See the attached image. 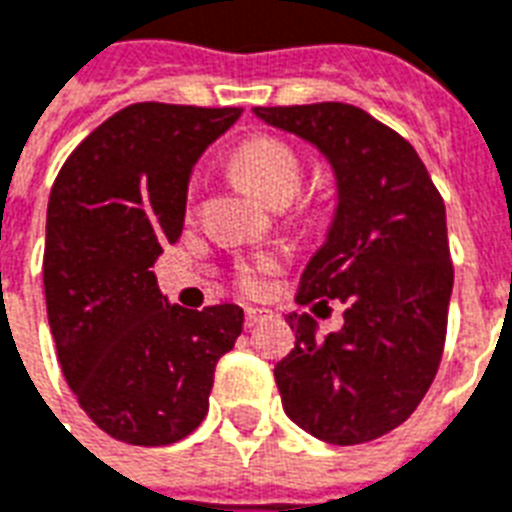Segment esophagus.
<instances>
[{"label": "esophagus", "instance_id": "1", "mask_svg": "<svg viewBox=\"0 0 512 512\" xmlns=\"http://www.w3.org/2000/svg\"><path fill=\"white\" fill-rule=\"evenodd\" d=\"M244 314H247V327L260 325V322H265V319L271 317V311H268V308H255V306H247Z\"/></svg>", "mask_w": 512, "mask_h": 512}]
</instances>
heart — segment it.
Wrapping results in <instances>:
<instances>
[{
  "label": "heart",
  "mask_w": 512,
  "mask_h": 512,
  "mask_svg": "<svg viewBox=\"0 0 512 512\" xmlns=\"http://www.w3.org/2000/svg\"><path fill=\"white\" fill-rule=\"evenodd\" d=\"M233 166L268 204L295 198L303 182V161L290 144L276 136H252L233 152ZM273 257L263 255L239 265V287L244 292H255L260 287V276L273 271Z\"/></svg>",
  "instance_id": "1"
}]
</instances>
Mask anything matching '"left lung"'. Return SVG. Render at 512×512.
Returning a JSON list of instances; mask_svg holds the SVG:
<instances>
[{
	"label": "left lung",
	"instance_id": "1",
	"mask_svg": "<svg viewBox=\"0 0 512 512\" xmlns=\"http://www.w3.org/2000/svg\"><path fill=\"white\" fill-rule=\"evenodd\" d=\"M255 115L314 144L338 185L295 300H341L343 327L319 338L308 314L287 317L295 349L273 368L284 411L325 443H368L400 427L438 373L454 287L446 204L411 142L365 109L322 101Z\"/></svg>",
	"mask_w": 512,
	"mask_h": 512
}]
</instances>
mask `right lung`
Listing matches in <instances>:
<instances>
[{"instance_id":"obj_1","label":"right lung","mask_w":512,"mask_h":512,"mask_svg":"<svg viewBox=\"0 0 512 512\" xmlns=\"http://www.w3.org/2000/svg\"><path fill=\"white\" fill-rule=\"evenodd\" d=\"M239 117L131 104L77 144L50 190L42 279L58 362L93 424L131 446H169L204 421L241 335L239 306H169L150 271L182 236L195 161Z\"/></svg>"}]
</instances>
